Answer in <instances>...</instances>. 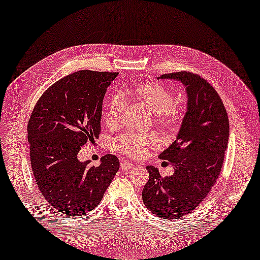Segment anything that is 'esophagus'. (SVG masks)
Masks as SVG:
<instances>
[{
	"label": "esophagus",
	"instance_id": "esophagus-1",
	"mask_svg": "<svg viewBox=\"0 0 260 260\" xmlns=\"http://www.w3.org/2000/svg\"><path fill=\"white\" fill-rule=\"evenodd\" d=\"M134 168V165L132 162H129V161H124L122 160L120 162V169L122 170V171H128V170Z\"/></svg>",
	"mask_w": 260,
	"mask_h": 260
}]
</instances>
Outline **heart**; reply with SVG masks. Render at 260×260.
I'll return each instance as SVG.
<instances>
[{"label":"heart","mask_w":260,"mask_h":260,"mask_svg":"<svg viewBox=\"0 0 260 260\" xmlns=\"http://www.w3.org/2000/svg\"><path fill=\"white\" fill-rule=\"evenodd\" d=\"M132 100L155 114L157 126L173 131L181 126L184 113L181 107L173 104V94L170 89L159 82H144L133 86L129 92ZM123 111V102L115 96L106 104L103 111V121L107 127H117ZM159 146V139L151 133H126L115 141L114 147L119 154L131 158H142L148 150Z\"/></svg>","instance_id":"b5f03b06"}]
</instances>
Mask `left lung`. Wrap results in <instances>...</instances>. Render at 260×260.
I'll return each mask as SVG.
<instances>
[{
    "label": "left lung",
    "mask_w": 260,
    "mask_h": 260,
    "mask_svg": "<svg viewBox=\"0 0 260 260\" xmlns=\"http://www.w3.org/2000/svg\"><path fill=\"white\" fill-rule=\"evenodd\" d=\"M186 86L187 112L176 140L160 159L174 167L171 176H161L147 166L148 182L142 191L147 210L160 218H180L205 199L217 181L228 145L229 120L220 96L214 87L191 72L162 74Z\"/></svg>",
    "instance_id": "8db88e82"
}]
</instances>
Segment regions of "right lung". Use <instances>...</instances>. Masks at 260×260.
Instances as JSON below:
<instances>
[{
	"instance_id": "add662e5",
	"label": "right lung",
	"mask_w": 260,
	"mask_h": 260,
	"mask_svg": "<svg viewBox=\"0 0 260 260\" xmlns=\"http://www.w3.org/2000/svg\"><path fill=\"white\" fill-rule=\"evenodd\" d=\"M117 75L90 70L70 74L45 90L30 116L34 180L45 200L67 216L96 208L119 170L112 154L103 156L99 167L77 158L87 142L100 136L103 98Z\"/></svg>"
}]
</instances>
